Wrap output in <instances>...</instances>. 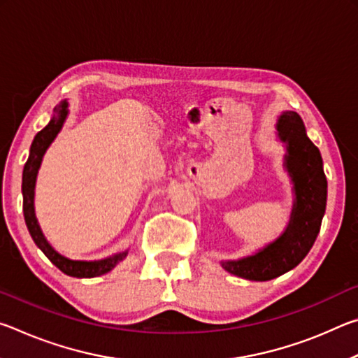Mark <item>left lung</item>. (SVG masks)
<instances>
[{
    "label": "left lung",
    "mask_w": 358,
    "mask_h": 358,
    "mask_svg": "<svg viewBox=\"0 0 358 358\" xmlns=\"http://www.w3.org/2000/svg\"><path fill=\"white\" fill-rule=\"evenodd\" d=\"M276 131L286 143L284 166L294 183V207L281 237L252 256L221 262L222 268L250 281H268L299 265L316 241L327 203V178L319 148L306 136L296 112H282Z\"/></svg>",
    "instance_id": "1"
}]
</instances>
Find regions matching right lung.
I'll list each match as a JSON object with an SVG mask.
<instances>
[{
	"mask_svg": "<svg viewBox=\"0 0 358 358\" xmlns=\"http://www.w3.org/2000/svg\"><path fill=\"white\" fill-rule=\"evenodd\" d=\"M53 118L50 120L44 129L36 134L34 141L29 148V156L25 167H23V178H22V194H23V216H25L27 227L29 230V235L38 245L39 250L50 259V262L58 266L64 275L74 276V278H94L108 273L120 260L126 257L128 251L113 254L110 257L101 259V260H71L68 257L62 256L57 252L50 243L45 240L44 234L39 227V222L36 220L34 213V186H36V177H38L42 157H44L47 148L50 143L55 141L58 132L62 131L66 117H68V101H62L59 104L53 108Z\"/></svg>",
	"mask_w": 358,
	"mask_h": 358,
	"instance_id": "add662e5",
	"label": "right lung"
}]
</instances>
